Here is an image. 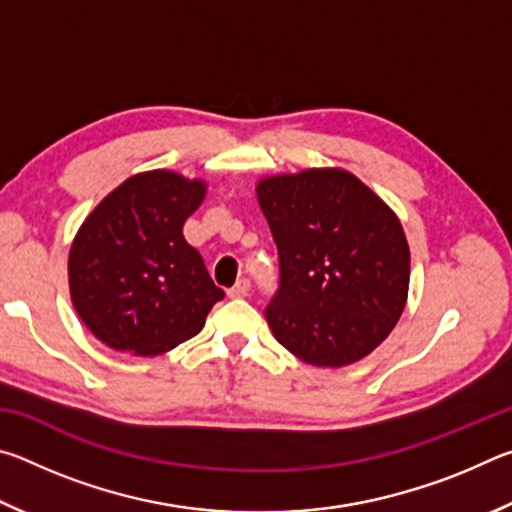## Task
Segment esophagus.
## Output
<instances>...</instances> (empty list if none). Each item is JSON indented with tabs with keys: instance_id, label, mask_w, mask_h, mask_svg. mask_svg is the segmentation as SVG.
I'll return each instance as SVG.
<instances>
[{
	"instance_id": "1",
	"label": "esophagus",
	"mask_w": 512,
	"mask_h": 512,
	"mask_svg": "<svg viewBox=\"0 0 512 512\" xmlns=\"http://www.w3.org/2000/svg\"><path fill=\"white\" fill-rule=\"evenodd\" d=\"M248 293H250V282L248 280H239L235 287L228 291V296L230 298H246Z\"/></svg>"
}]
</instances>
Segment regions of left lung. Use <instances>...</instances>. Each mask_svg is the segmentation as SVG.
Listing matches in <instances>:
<instances>
[{
  "label": "left lung",
  "instance_id": "obj_1",
  "mask_svg": "<svg viewBox=\"0 0 512 512\" xmlns=\"http://www.w3.org/2000/svg\"><path fill=\"white\" fill-rule=\"evenodd\" d=\"M257 203L280 259L266 307L277 343L316 368L368 357L409 296L411 250L397 214L336 167L266 176Z\"/></svg>",
  "mask_w": 512,
  "mask_h": 512
}]
</instances>
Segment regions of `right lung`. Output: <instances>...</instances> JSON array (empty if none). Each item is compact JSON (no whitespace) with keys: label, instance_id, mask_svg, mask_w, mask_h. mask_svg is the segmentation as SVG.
I'll list each match as a JSON object with an SVG mask.
<instances>
[{"label":"right lung","instance_id":"add662e5","mask_svg":"<svg viewBox=\"0 0 512 512\" xmlns=\"http://www.w3.org/2000/svg\"><path fill=\"white\" fill-rule=\"evenodd\" d=\"M207 194L205 180L169 169L135 173L88 214L69 248L76 314L117 352L155 357L201 332L223 291L183 225Z\"/></svg>","mask_w":512,"mask_h":512}]
</instances>
